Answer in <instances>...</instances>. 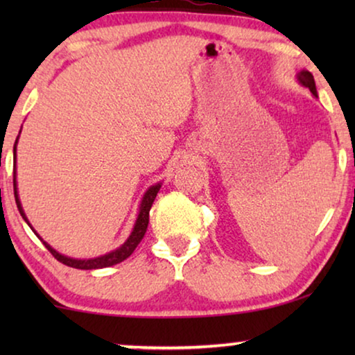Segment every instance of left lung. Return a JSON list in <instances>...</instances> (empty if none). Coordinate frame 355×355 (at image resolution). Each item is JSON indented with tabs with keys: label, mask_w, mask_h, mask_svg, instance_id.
Here are the masks:
<instances>
[{
	"label": "left lung",
	"mask_w": 355,
	"mask_h": 355,
	"mask_svg": "<svg viewBox=\"0 0 355 355\" xmlns=\"http://www.w3.org/2000/svg\"><path fill=\"white\" fill-rule=\"evenodd\" d=\"M297 80L302 84L304 87H307V89L312 92V94L317 96V87H315V80H313V76L310 74L309 71H300L297 74Z\"/></svg>",
	"instance_id": "obj_1"
}]
</instances>
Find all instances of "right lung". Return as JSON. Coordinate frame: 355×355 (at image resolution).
<instances>
[{
	"label": "right lung",
	"instance_id": "add662e5",
	"mask_svg": "<svg viewBox=\"0 0 355 355\" xmlns=\"http://www.w3.org/2000/svg\"><path fill=\"white\" fill-rule=\"evenodd\" d=\"M17 139H16V144H14V181H12L14 182V197H16V205L19 208V213H21V216L27 221V225L31 226V223H28L26 213H24V210H22L21 200H19V193H17V182H16V145H17ZM159 187H162V184L158 182V184H155V186L150 187L147 192H145V196L142 198V203H140L139 216H137V220H135L134 230H132V232H130V236L128 237V241H125L124 244L119 247V249L110 252V254L96 257V259L77 260V259H71V257L61 255L60 252H56L50 244H46V242L37 234L35 230H33L32 226H31V230L35 232L38 239L43 242V245H45L46 249L50 250V254L55 257L58 261H61V263H64L67 266H72V268H79V270H96V268H106V266H113L116 263H121V261H124L125 259H128V257L132 255L135 247H137L140 244V241L144 239L145 232H147V226H148L150 208H152V205H153V200H155V197H157Z\"/></svg>",
	"mask_w": 355,
	"mask_h": 355
}]
</instances>
